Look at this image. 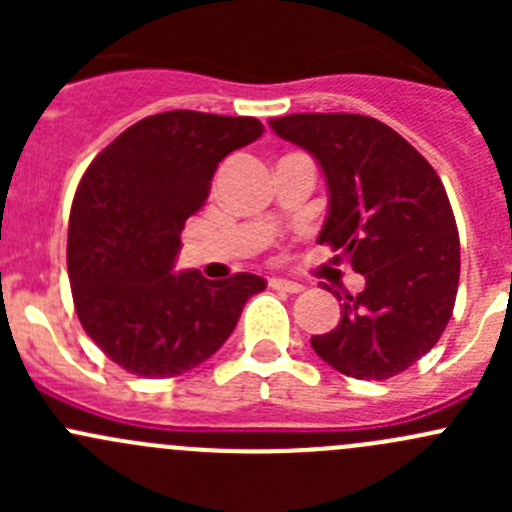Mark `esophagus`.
Returning <instances> with one entry per match:
<instances>
[{"instance_id":"obj_1","label":"esophagus","mask_w":512,"mask_h":512,"mask_svg":"<svg viewBox=\"0 0 512 512\" xmlns=\"http://www.w3.org/2000/svg\"><path fill=\"white\" fill-rule=\"evenodd\" d=\"M270 287L272 289H282V292H289V294H297V292H302V289H304L302 285H299V282L285 280V277H272Z\"/></svg>"}]
</instances>
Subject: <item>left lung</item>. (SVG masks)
Listing matches in <instances>:
<instances>
[{
  "label": "left lung",
  "mask_w": 512,
  "mask_h": 512,
  "mask_svg": "<svg viewBox=\"0 0 512 512\" xmlns=\"http://www.w3.org/2000/svg\"><path fill=\"white\" fill-rule=\"evenodd\" d=\"M272 131L322 168L327 242L364 275L344 294L342 319L312 349L342 374L384 381L416 364L446 329L461 275V245L446 188L394 128L361 113H292Z\"/></svg>",
  "instance_id": "obj_1"
}]
</instances>
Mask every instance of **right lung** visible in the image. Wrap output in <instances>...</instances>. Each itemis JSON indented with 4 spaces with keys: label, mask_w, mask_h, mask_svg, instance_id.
<instances>
[{
    "label": "right lung",
    "mask_w": 512,
    "mask_h": 512,
    "mask_svg": "<svg viewBox=\"0 0 512 512\" xmlns=\"http://www.w3.org/2000/svg\"><path fill=\"white\" fill-rule=\"evenodd\" d=\"M252 116L165 111L133 123L89 165L69 218L71 294L81 327L143 379L195 369L227 342L265 280L173 275L185 220L227 153L262 136Z\"/></svg>",
    "instance_id": "1"
}]
</instances>
